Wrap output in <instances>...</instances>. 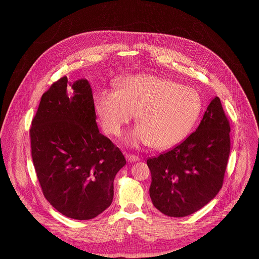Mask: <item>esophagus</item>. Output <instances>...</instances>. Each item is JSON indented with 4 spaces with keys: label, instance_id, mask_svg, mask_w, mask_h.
I'll return each instance as SVG.
<instances>
[{
    "label": "esophagus",
    "instance_id": "esophagus-1",
    "mask_svg": "<svg viewBox=\"0 0 259 259\" xmlns=\"http://www.w3.org/2000/svg\"><path fill=\"white\" fill-rule=\"evenodd\" d=\"M125 158H126V160H127L128 162H135V161H138V160H140V157H139L138 155H135V154H130V153L125 154Z\"/></svg>",
    "mask_w": 259,
    "mask_h": 259
}]
</instances>
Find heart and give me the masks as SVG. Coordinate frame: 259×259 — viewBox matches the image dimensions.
<instances>
[{"instance_id": "1", "label": "heart", "mask_w": 259, "mask_h": 259, "mask_svg": "<svg viewBox=\"0 0 259 259\" xmlns=\"http://www.w3.org/2000/svg\"><path fill=\"white\" fill-rule=\"evenodd\" d=\"M118 90H104L95 97V109L104 131L120 135L137 113L139 123L123 139L132 147L150 145L167 148L188 135L201 111V99L192 88L152 75L118 80Z\"/></svg>"}]
</instances>
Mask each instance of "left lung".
<instances>
[{"label":"left lung","instance_id":"obj_1","mask_svg":"<svg viewBox=\"0 0 259 259\" xmlns=\"http://www.w3.org/2000/svg\"><path fill=\"white\" fill-rule=\"evenodd\" d=\"M230 125L219 97L196 128L175 148L148 158L152 204L167 217L199 210L222 188L230 151Z\"/></svg>","mask_w":259,"mask_h":259}]
</instances>
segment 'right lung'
I'll return each instance as SVG.
<instances>
[{
  "mask_svg": "<svg viewBox=\"0 0 259 259\" xmlns=\"http://www.w3.org/2000/svg\"><path fill=\"white\" fill-rule=\"evenodd\" d=\"M88 79L61 77L41 96L30 130L34 166L47 200L62 214L92 220L111 204L126 160L97 124Z\"/></svg>",
  "mask_w": 259,
  "mask_h": 259,
  "instance_id": "add662e5",
  "label": "right lung"
}]
</instances>
